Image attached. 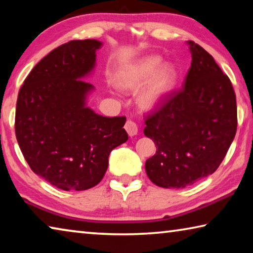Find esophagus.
Instances as JSON below:
<instances>
[{
	"label": "esophagus",
	"mask_w": 253,
	"mask_h": 253,
	"mask_svg": "<svg viewBox=\"0 0 253 253\" xmlns=\"http://www.w3.org/2000/svg\"><path fill=\"white\" fill-rule=\"evenodd\" d=\"M124 129H126L130 137H134L135 134H138V126L133 121H126V126H124Z\"/></svg>",
	"instance_id": "34e87169"
}]
</instances>
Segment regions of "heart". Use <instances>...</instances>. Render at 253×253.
Here are the masks:
<instances>
[{
    "instance_id": "1",
    "label": "heart",
    "mask_w": 253,
    "mask_h": 253,
    "mask_svg": "<svg viewBox=\"0 0 253 253\" xmlns=\"http://www.w3.org/2000/svg\"><path fill=\"white\" fill-rule=\"evenodd\" d=\"M162 56L148 55L127 65L116 77L118 86L126 90L139 89L137 102L145 111H154L164 104L175 87L177 70L175 65L165 62Z\"/></svg>"
}]
</instances>
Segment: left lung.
Listing matches in <instances>:
<instances>
[{"mask_svg": "<svg viewBox=\"0 0 253 253\" xmlns=\"http://www.w3.org/2000/svg\"><path fill=\"white\" fill-rule=\"evenodd\" d=\"M191 67L183 87L146 120L156 154L146 161L154 184L182 189L211 175L230 148L238 126L231 80L208 52L192 41Z\"/></svg>", "mask_w": 253, "mask_h": 253, "instance_id": "1", "label": "left lung"}]
</instances>
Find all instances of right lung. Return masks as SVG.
Listing matches in <instances>:
<instances>
[{"label":"right lung","mask_w":253,"mask_h":253,"mask_svg":"<svg viewBox=\"0 0 253 253\" xmlns=\"http://www.w3.org/2000/svg\"><path fill=\"white\" fill-rule=\"evenodd\" d=\"M96 40L71 41L35 65L20 88L15 135L38 176L64 191L102 181L111 151L127 140L126 116H106L87 106L95 87L84 81L96 67Z\"/></svg>","instance_id":"right-lung-1"}]
</instances>
